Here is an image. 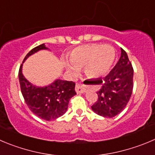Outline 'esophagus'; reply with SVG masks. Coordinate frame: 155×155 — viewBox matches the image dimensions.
I'll use <instances>...</instances> for the list:
<instances>
[{
	"instance_id": "1",
	"label": "esophagus",
	"mask_w": 155,
	"mask_h": 155,
	"mask_svg": "<svg viewBox=\"0 0 155 155\" xmlns=\"http://www.w3.org/2000/svg\"><path fill=\"white\" fill-rule=\"evenodd\" d=\"M75 91H76L77 94H84L87 91L86 85L82 83H78L75 87Z\"/></svg>"
}]
</instances>
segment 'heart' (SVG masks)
I'll return each instance as SVG.
<instances>
[{"label":"heart","mask_w":155,"mask_h":155,"mask_svg":"<svg viewBox=\"0 0 155 155\" xmlns=\"http://www.w3.org/2000/svg\"><path fill=\"white\" fill-rule=\"evenodd\" d=\"M116 58L114 48L109 45L90 44L77 47L69 55L70 62H65L67 70L72 74L84 68L88 76L98 78L109 72Z\"/></svg>","instance_id":"1"}]
</instances>
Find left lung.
<instances>
[{"mask_svg":"<svg viewBox=\"0 0 155 155\" xmlns=\"http://www.w3.org/2000/svg\"><path fill=\"white\" fill-rule=\"evenodd\" d=\"M133 68L128 54L121 48L119 61L108 75L94 84H101L97 92V101L91 107L93 111L104 117L113 118L124 110L133 89Z\"/></svg>","mask_w":155,"mask_h":155,"instance_id":"obj_1","label":"left lung"}]
</instances>
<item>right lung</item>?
<instances>
[{"instance_id": "1", "label": "right lung", "mask_w": 155, "mask_h": 155, "mask_svg": "<svg viewBox=\"0 0 155 155\" xmlns=\"http://www.w3.org/2000/svg\"><path fill=\"white\" fill-rule=\"evenodd\" d=\"M45 44L32 48L26 55L23 64L30 55L40 50H48ZM23 64L19 70V81L22 94L29 110L44 120L58 119L67 111L70 99L76 94L75 84L56 79L45 87L33 85L23 76Z\"/></svg>"}]
</instances>
